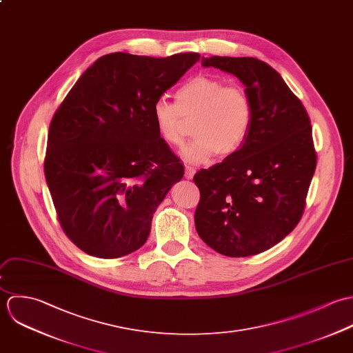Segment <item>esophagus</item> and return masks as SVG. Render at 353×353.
<instances>
[{"label":"esophagus","mask_w":353,"mask_h":353,"mask_svg":"<svg viewBox=\"0 0 353 353\" xmlns=\"http://www.w3.org/2000/svg\"><path fill=\"white\" fill-rule=\"evenodd\" d=\"M195 172H196L195 168H192V166H185V177H187L188 180H191V179L194 177Z\"/></svg>","instance_id":"esophagus-1"}]
</instances>
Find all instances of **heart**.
I'll return each mask as SVG.
<instances>
[{
	"instance_id": "b5f03b06",
	"label": "heart",
	"mask_w": 353,
	"mask_h": 353,
	"mask_svg": "<svg viewBox=\"0 0 353 353\" xmlns=\"http://www.w3.org/2000/svg\"><path fill=\"white\" fill-rule=\"evenodd\" d=\"M152 120L161 139L181 145L194 121L196 137L183 150L190 163L209 162L234 154L247 139L252 124V103L239 85H225L216 77L201 74L185 81L174 94V103L159 98L152 105Z\"/></svg>"
}]
</instances>
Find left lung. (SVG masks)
Listing matches in <instances>:
<instances>
[{
  "label": "left lung",
  "instance_id": "8db88e82",
  "mask_svg": "<svg viewBox=\"0 0 353 353\" xmlns=\"http://www.w3.org/2000/svg\"><path fill=\"white\" fill-rule=\"evenodd\" d=\"M203 67L234 74L252 103L243 145L201 169L195 226L214 251L233 258L261 254L301 219L316 168L311 121L281 74L254 57L202 59Z\"/></svg>",
  "mask_w": 353,
  "mask_h": 353
}]
</instances>
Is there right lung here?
Returning a JSON list of instances; mask_svg holds the SVG:
<instances>
[{"mask_svg":"<svg viewBox=\"0 0 353 353\" xmlns=\"http://www.w3.org/2000/svg\"><path fill=\"white\" fill-rule=\"evenodd\" d=\"M199 57L102 56L56 110L45 177L63 230L85 254L120 258L147 241L152 214L184 176L152 105Z\"/></svg>","mask_w":353,"mask_h":353,"instance_id":"1","label":"right lung"}]
</instances>
